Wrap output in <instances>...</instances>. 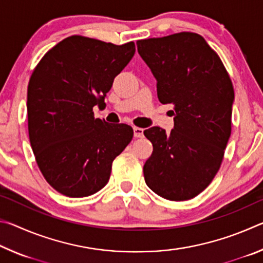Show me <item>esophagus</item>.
Listing matches in <instances>:
<instances>
[{
  "mask_svg": "<svg viewBox=\"0 0 263 263\" xmlns=\"http://www.w3.org/2000/svg\"><path fill=\"white\" fill-rule=\"evenodd\" d=\"M133 133H135L136 138L144 137V130H142L141 127H133Z\"/></svg>",
  "mask_w": 263,
  "mask_h": 263,
  "instance_id": "34e87169",
  "label": "esophagus"
}]
</instances>
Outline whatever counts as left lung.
Wrapping results in <instances>:
<instances>
[{"label": "left lung", "mask_w": 263, "mask_h": 263, "mask_svg": "<svg viewBox=\"0 0 263 263\" xmlns=\"http://www.w3.org/2000/svg\"><path fill=\"white\" fill-rule=\"evenodd\" d=\"M157 79L158 99L174 105V128L144 131L153 153L144 164L151 190L186 201L211 183L231 136L234 90L219 55L202 35L180 32L137 42Z\"/></svg>", "instance_id": "left-lung-1"}]
</instances>
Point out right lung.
Listing matches in <instances>:
<instances>
[{
	"instance_id": "add662e5",
	"label": "right lung",
	"mask_w": 263,
	"mask_h": 263,
	"mask_svg": "<svg viewBox=\"0 0 263 263\" xmlns=\"http://www.w3.org/2000/svg\"><path fill=\"white\" fill-rule=\"evenodd\" d=\"M135 43L115 45L70 35L35 66L28 86L30 144L42 174L68 197H86L108 183L111 166L130 144L126 124L94 117L114 79L135 55Z\"/></svg>"
}]
</instances>
